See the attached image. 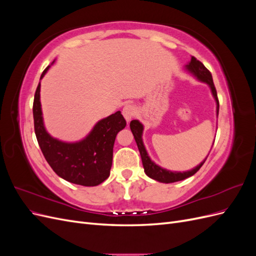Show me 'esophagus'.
I'll return each mask as SVG.
<instances>
[{"mask_svg":"<svg viewBox=\"0 0 256 256\" xmlns=\"http://www.w3.org/2000/svg\"><path fill=\"white\" fill-rule=\"evenodd\" d=\"M136 108L132 106V104H126L125 106L122 108V115H124V118H125V120L129 122L130 120H131V118H134V116L136 115Z\"/></svg>","mask_w":256,"mask_h":256,"instance_id":"esophagus-1","label":"esophagus"}]
</instances>
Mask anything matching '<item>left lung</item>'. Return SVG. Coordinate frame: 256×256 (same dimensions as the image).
I'll list each match as a JSON object with an SVG mask.
<instances>
[{
    "mask_svg": "<svg viewBox=\"0 0 256 256\" xmlns=\"http://www.w3.org/2000/svg\"><path fill=\"white\" fill-rule=\"evenodd\" d=\"M184 68H186V70H188L190 74L194 76L198 80L206 83L208 86L210 88L212 94V96L216 100V115H218L219 114V100H218V96H216V90L214 88V84L212 81V76L210 72H209L208 69L202 63H200V60H198L194 56H191V60L187 65H186ZM130 129H131V132H132V134L134 136V140L136 142L138 152H140L145 174L159 182H164V184L175 182L184 180H186V178L194 175L200 168V166L204 164V162L206 161V159L208 157L207 156L198 166H196L194 168L189 170V171H186V172L170 171V170L159 166L150 158L148 154H147V152H146V148H145L144 143H143V138H142L143 130H144L142 122H140L138 120H131L130 122Z\"/></svg>",
    "mask_w": 256,
    "mask_h": 256,
    "instance_id": "8db88e82",
    "label": "left lung"
}]
</instances>
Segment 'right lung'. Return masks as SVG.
Masks as SVG:
<instances>
[{"label": "right lung", "instance_id": "obj_1", "mask_svg": "<svg viewBox=\"0 0 256 256\" xmlns=\"http://www.w3.org/2000/svg\"><path fill=\"white\" fill-rule=\"evenodd\" d=\"M49 68L44 69L40 80ZM33 116L38 144L49 166L60 177L76 184L94 187L110 176L115 138L126 127L120 111L99 120L83 140L63 142L51 136L44 128L40 82L35 92Z\"/></svg>", "mask_w": 256, "mask_h": 256}]
</instances>
